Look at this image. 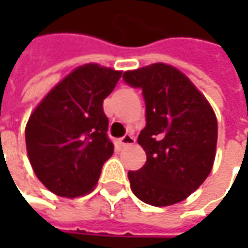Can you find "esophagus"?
Instances as JSON below:
<instances>
[{
    "label": "esophagus",
    "mask_w": 248,
    "mask_h": 248,
    "mask_svg": "<svg viewBox=\"0 0 248 248\" xmlns=\"http://www.w3.org/2000/svg\"><path fill=\"white\" fill-rule=\"evenodd\" d=\"M135 143V138L132 135H124L123 138H120V145L121 146H129V145H134Z\"/></svg>",
    "instance_id": "1"
}]
</instances>
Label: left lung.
<instances>
[{
  "label": "left lung",
  "mask_w": 248,
  "mask_h": 248,
  "mask_svg": "<svg viewBox=\"0 0 248 248\" xmlns=\"http://www.w3.org/2000/svg\"><path fill=\"white\" fill-rule=\"evenodd\" d=\"M123 78L142 88L146 127L138 137L146 163L129 171L131 190L143 203L167 207L185 200L214 166L218 123L210 102L181 70L153 63Z\"/></svg>",
  "instance_id": "1"
}]
</instances>
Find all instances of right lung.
<instances>
[{"mask_svg":"<svg viewBox=\"0 0 248 248\" xmlns=\"http://www.w3.org/2000/svg\"><path fill=\"white\" fill-rule=\"evenodd\" d=\"M123 72L87 63L49 91L26 124V149L34 174L48 190L67 199L84 196L98 184L113 155L102 103Z\"/></svg>","mask_w":248,"mask_h":248,"instance_id":"obj_1","label":"right lung"}]
</instances>
